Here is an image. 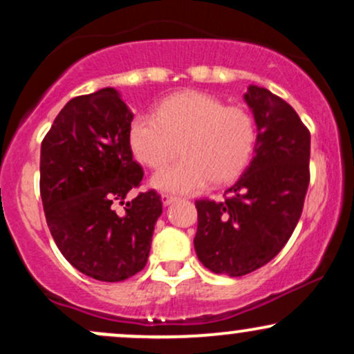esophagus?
Here are the masks:
<instances>
[{"label":"esophagus","instance_id":"obj_1","mask_svg":"<svg viewBox=\"0 0 354 354\" xmlns=\"http://www.w3.org/2000/svg\"><path fill=\"white\" fill-rule=\"evenodd\" d=\"M176 200H178V198H176V196H173V194H168V193L161 194V201H163V205H165V206L171 205V203H174Z\"/></svg>","mask_w":354,"mask_h":354}]
</instances>
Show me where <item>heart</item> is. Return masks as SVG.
<instances>
[{
	"instance_id": "b5f03b06",
	"label": "heart",
	"mask_w": 354,
	"mask_h": 354,
	"mask_svg": "<svg viewBox=\"0 0 354 354\" xmlns=\"http://www.w3.org/2000/svg\"><path fill=\"white\" fill-rule=\"evenodd\" d=\"M254 140L250 113L198 91L169 96L156 116L138 115L129 128L133 153L151 169L163 168L180 143L181 160L153 180L156 188L173 193H196L209 181L234 180L250 163Z\"/></svg>"
}]
</instances>
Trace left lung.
<instances>
[{"label":"left lung","mask_w":354,"mask_h":354,"mask_svg":"<svg viewBox=\"0 0 354 354\" xmlns=\"http://www.w3.org/2000/svg\"><path fill=\"white\" fill-rule=\"evenodd\" d=\"M258 136L254 156L225 200H198L194 250L218 274L243 276L270 263L291 238L310 185V129L265 88L245 95Z\"/></svg>","instance_id":"1"}]
</instances>
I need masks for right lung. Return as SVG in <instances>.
<instances>
[{"label": "right lung", "instance_id": "1", "mask_svg": "<svg viewBox=\"0 0 354 354\" xmlns=\"http://www.w3.org/2000/svg\"><path fill=\"white\" fill-rule=\"evenodd\" d=\"M131 121L116 89L103 88L68 101L41 143L39 193L51 236L76 270L106 283L146 266L163 211L154 189L126 201L143 180L129 145Z\"/></svg>", "mask_w": 354, "mask_h": 354}]
</instances>
